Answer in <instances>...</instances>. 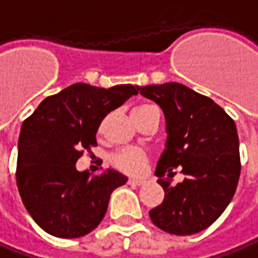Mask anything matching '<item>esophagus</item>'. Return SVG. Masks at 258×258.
Masks as SVG:
<instances>
[{"mask_svg":"<svg viewBox=\"0 0 258 258\" xmlns=\"http://www.w3.org/2000/svg\"><path fill=\"white\" fill-rule=\"evenodd\" d=\"M128 183L130 185H137V186H140V185H144V183H145V180L138 179V178H130Z\"/></svg>","mask_w":258,"mask_h":258,"instance_id":"esophagus-1","label":"esophagus"}]
</instances>
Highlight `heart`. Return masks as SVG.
Listing matches in <instances>:
<instances>
[{
  "instance_id": "heart-1",
  "label": "heart",
  "mask_w": 258,
  "mask_h": 258,
  "mask_svg": "<svg viewBox=\"0 0 258 258\" xmlns=\"http://www.w3.org/2000/svg\"><path fill=\"white\" fill-rule=\"evenodd\" d=\"M148 107H150L148 104H143V106L136 107L133 111H141V110L148 108ZM111 164L121 172L130 173V175H138V173L144 172V169L147 168L148 157L143 150L128 147V148H122L120 151L115 152L111 157Z\"/></svg>"
}]
</instances>
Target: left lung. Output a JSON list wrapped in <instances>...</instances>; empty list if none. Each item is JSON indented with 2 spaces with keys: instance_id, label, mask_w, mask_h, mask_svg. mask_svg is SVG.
Returning <instances> with one entry per match:
<instances>
[{
  "instance_id": "8db88e82",
  "label": "left lung",
  "mask_w": 258,
  "mask_h": 258,
  "mask_svg": "<svg viewBox=\"0 0 258 258\" xmlns=\"http://www.w3.org/2000/svg\"><path fill=\"white\" fill-rule=\"evenodd\" d=\"M165 117L166 143L155 169L165 198L150 210L152 223L176 236L195 234L216 222L233 199L240 176L236 124L209 97L180 83L137 86ZM185 179L170 185L173 168Z\"/></svg>"
}]
</instances>
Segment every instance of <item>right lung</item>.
Wrapping results in <instances>:
<instances>
[{"instance_id":"1","label":"right lung","mask_w":258,"mask_h":258,"mask_svg":"<svg viewBox=\"0 0 258 258\" xmlns=\"http://www.w3.org/2000/svg\"><path fill=\"white\" fill-rule=\"evenodd\" d=\"M134 94L133 85L75 83L42 100L22 122L17 185L28 213L46 233L76 239L103 220L111 192L128 178L115 169L92 178L76 162L83 150L97 145L101 120Z\"/></svg>"}]
</instances>
